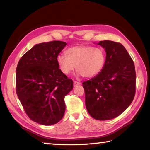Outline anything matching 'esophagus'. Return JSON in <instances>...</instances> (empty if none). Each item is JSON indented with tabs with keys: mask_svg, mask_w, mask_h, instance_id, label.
I'll list each match as a JSON object with an SVG mask.
<instances>
[{
	"mask_svg": "<svg viewBox=\"0 0 150 150\" xmlns=\"http://www.w3.org/2000/svg\"><path fill=\"white\" fill-rule=\"evenodd\" d=\"M81 83L79 82H77V81H74V82H73V87H77V85H79Z\"/></svg>",
	"mask_w": 150,
	"mask_h": 150,
	"instance_id": "esophagus-1",
	"label": "esophagus"
}]
</instances>
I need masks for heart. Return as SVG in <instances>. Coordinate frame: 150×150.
I'll return each instance as SVG.
<instances>
[{
	"instance_id": "heart-1",
	"label": "heart",
	"mask_w": 150,
	"mask_h": 150,
	"mask_svg": "<svg viewBox=\"0 0 150 150\" xmlns=\"http://www.w3.org/2000/svg\"><path fill=\"white\" fill-rule=\"evenodd\" d=\"M65 55H58L57 64L61 72L67 75L76 67L77 74L85 78L97 75L105 67L106 52L102 47L75 45L69 47Z\"/></svg>"
}]
</instances>
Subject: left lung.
<instances>
[{"mask_svg": "<svg viewBox=\"0 0 150 150\" xmlns=\"http://www.w3.org/2000/svg\"><path fill=\"white\" fill-rule=\"evenodd\" d=\"M106 52L105 67L97 75L83 83L85 105L98 120H111L130 105L135 95L136 75L134 62L120 43H98Z\"/></svg>", "mask_w": 150, "mask_h": 150, "instance_id": "8db88e82", "label": "left lung"}]
</instances>
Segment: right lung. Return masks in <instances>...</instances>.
Instances as JSON below:
<instances>
[{"instance_id": "1", "label": "right lung", "mask_w": 150, "mask_h": 150, "mask_svg": "<svg viewBox=\"0 0 150 150\" xmlns=\"http://www.w3.org/2000/svg\"><path fill=\"white\" fill-rule=\"evenodd\" d=\"M66 45L61 41L35 44L18 63V97L28 117L42 125H53L62 120L64 98L73 89V81L61 72L56 62Z\"/></svg>"}]
</instances>
